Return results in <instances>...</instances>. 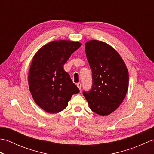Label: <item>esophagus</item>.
I'll list each match as a JSON object with an SVG mask.
<instances>
[{
  "label": "esophagus",
  "instance_id": "34e87169",
  "mask_svg": "<svg viewBox=\"0 0 154 154\" xmlns=\"http://www.w3.org/2000/svg\"><path fill=\"white\" fill-rule=\"evenodd\" d=\"M77 87L79 88V89L81 90V83H78L77 84Z\"/></svg>",
  "mask_w": 154,
  "mask_h": 154
}]
</instances>
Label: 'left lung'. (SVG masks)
<instances>
[{"mask_svg":"<svg viewBox=\"0 0 154 154\" xmlns=\"http://www.w3.org/2000/svg\"><path fill=\"white\" fill-rule=\"evenodd\" d=\"M85 51L92 70L93 85L83 94L94 112L108 115L119 106L126 96L128 72L118 52L104 42H87Z\"/></svg>","mask_w":154,"mask_h":154,"instance_id":"left-lung-1","label":"left lung"}]
</instances>
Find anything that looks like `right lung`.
Listing matches in <instances>:
<instances>
[{
    "label": "right lung",
    "mask_w": 154,
    "mask_h": 154,
    "mask_svg": "<svg viewBox=\"0 0 154 154\" xmlns=\"http://www.w3.org/2000/svg\"><path fill=\"white\" fill-rule=\"evenodd\" d=\"M81 45L78 42L53 41L34 55L28 75L30 91L35 103L47 112H61L72 95L79 93L63 66Z\"/></svg>",
    "instance_id": "1"
}]
</instances>
